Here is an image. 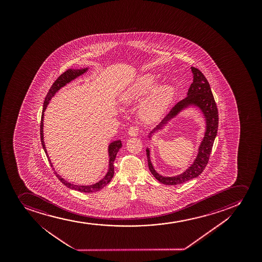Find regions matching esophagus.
<instances>
[{"label":"esophagus","instance_id":"esophagus-1","mask_svg":"<svg viewBox=\"0 0 262 262\" xmlns=\"http://www.w3.org/2000/svg\"><path fill=\"white\" fill-rule=\"evenodd\" d=\"M128 135L130 136H137L139 135V127L138 126H130L128 129Z\"/></svg>","mask_w":262,"mask_h":262}]
</instances>
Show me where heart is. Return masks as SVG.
I'll list each match as a JSON object with an SVG mask.
<instances>
[{"label": "heart", "instance_id": "obj_1", "mask_svg": "<svg viewBox=\"0 0 262 262\" xmlns=\"http://www.w3.org/2000/svg\"><path fill=\"white\" fill-rule=\"evenodd\" d=\"M160 76L154 72H147L135 78L124 89L120 99L124 103L136 101L145 96L160 81ZM174 89L171 84H162L155 88L141 105V115L148 121L157 120L163 116L172 102Z\"/></svg>", "mask_w": 262, "mask_h": 262}]
</instances>
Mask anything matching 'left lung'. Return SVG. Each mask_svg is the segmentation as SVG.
Here are the masks:
<instances>
[{
  "mask_svg": "<svg viewBox=\"0 0 262 262\" xmlns=\"http://www.w3.org/2000/svg\"><path fill=\"white\" fill-rule=\"evenodd\" d=\"M192 72L193 82L187 93L186 98L176 104L163 120L148 134V139L157 133L163 130L169 121L177 117L180 113L186 109L194 107L199 109L205 119V130L204 137L198 149V155L193 163L183 173L174 177H164L159 174L154 168L150 159V149L147 147V164L151 173L160 183L166 185H177L184 184L187 181L198 178L204 171L210 158L214 140L216 138L219 126V113L216 102L211 93V86L204 74L195 67H190Z\"/></svg>",
  "mask_w": 262,
  "mask_h": 262,
  "instance_id": "left-lung-1",
  "label": "left lung"
}]
</instances>
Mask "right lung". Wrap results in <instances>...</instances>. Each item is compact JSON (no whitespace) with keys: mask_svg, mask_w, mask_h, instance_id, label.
I'll return each mask as SVG.
<instances>
[{"mask_svg":"<svg viewBox=\"0 0 262 262\" xmlns=\"http://www.w3.org/2000/svg\"><path fill=\"white\" fill-rule=\"evenodd\" d=\"M89 70V67H85V68H80V69H69L67 70V72H63V74H61L57 80L53 83L51 85V88L49 90L48 94L46 95L45 102H43V107H42V118H41V125H40V135H41V142H42V148L46 152L47 158H48L51 167H53L52 163H51V159L49 157L48 153L46 150V143H45V139H43V117H45V112L46 109L47 108V105L51 101V99L56 95L57 92L60 90L61 88L66 86L67 84H69L71 82L75 80L76 78H78L80 76L84 75V73L88 72ZM121 141L117 140V141H114L108 145V168H107V172L106 174L104 176L102 179H100L99 182H97L95 184H91V185H78V184H72L69 183L68 181L63 179L62 177L57 174L56 170L54 169V173L57 176V178L59 179L61 183L66 185L67 188H70L72 190H78L80 192L91 193L96 192L101 190L102 188L108 184L109 182L112 180V178L114 177L115 174V167H114V162H115V157L117 155L118 151L120 150L121 147Z\"/></svg>","mask_w":262,"mask_h":262,"instance_id":"obj_1","label":"right lung"}]
</instances>
